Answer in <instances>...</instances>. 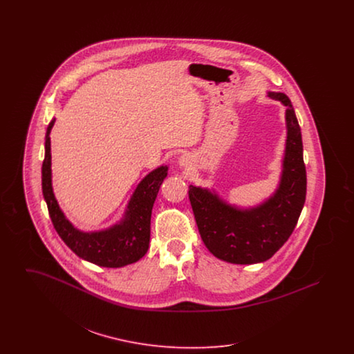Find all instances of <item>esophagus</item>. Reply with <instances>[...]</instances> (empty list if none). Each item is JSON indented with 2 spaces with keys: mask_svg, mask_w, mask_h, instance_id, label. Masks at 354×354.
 <instances>
[{
  "mask_svg": "<svg viewBox=\"0 0 354 354\" xmlns=\"http://www.w3.org/2000/svg\"><path fill=\"white\" fill-rule=\"evenodd\" d=\"M189 163H191V159H189V156L188 155H182L180 158H179V165L182 166V167H187V166H189Z\"/></svg>",
  "mask_w": 354,
  "mask_h": 354,
  "instance_id": "34e87169",
  "label": "esophagus"
}]
</instances>
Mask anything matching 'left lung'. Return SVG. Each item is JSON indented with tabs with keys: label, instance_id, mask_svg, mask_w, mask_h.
Listing matches in <instances>:
<instances>
[{
	"label": "left lung",
	"instance_id": "1",
	"mask_svg": "<svg viewBox=\"0 0 354 354\" xmlns=\"http://www.w3.org/2000/svg\"><path fill=\"white\" fill-rule=\"evenodd\" d=\"M286 106V156L279 188L267 202L239 209L216 194L189 185L188 196L208 251L232 264H254L270 259L292 235L306 195L303 139L293 106L284 93H268Z\"/></svg>",
	"mask_w": 354,
	"mask_h": 354
}]
</instances>
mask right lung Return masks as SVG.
Masks as SVG:
<instances>
[{
  "mask_svg": "<svg viewBox=\"0 0 354 354\" xmlns=\"http://www.w3.org/2000/svg\"><path fill=\"white\" fill-rule=\"evenodd\" d=\"M54 120L55 119L49 123L45 138L42 194L55 231L73 252L93 264L107 268L133 264L142 259L149 250L152 205L163 179L167 176L169 167L162 166L153 169L138 185L120 223L100 232H81L65 218L53 194L49 135Z\"/></svg>",
  "mask_w": 354,
  "mask_h": 354,
  "instance_id": "obj_1",
  "label": "right lung"
}]
</instances>
